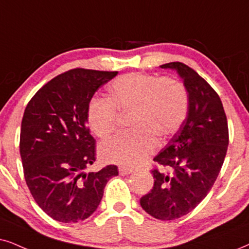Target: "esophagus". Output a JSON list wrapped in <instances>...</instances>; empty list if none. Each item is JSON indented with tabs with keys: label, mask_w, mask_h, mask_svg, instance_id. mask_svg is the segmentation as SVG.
I'll use <instances>...</instances> for the list:
<instances>
[{
	"label": "esophagus",
	"mask_w": 249,
	"mask_h": 249,
	"mask_svg": "<svg viewBox=\"0 0 249 249\" xmlns=\"http://www.w3.org/2000/svg\"><path fill=\"white\" fill-rule=\"evenodd\" d=\"M118 170H119V175L121 176H126L133 172V169L127 168V166H119Z\"/></svg>",
	"instance_id": "1"
}]
</instances>
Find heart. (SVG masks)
I'll use <instances>...</instances> for the list:
<instances>
[{
	"instance_id": "1",
	"label": "heart",
	"mask_w": 249,
	"mask_h": 249,
	"mask_svg": "<svg viewBox=\"0 0 249 249\" xmlns=\"http://www.w3.org/2000/svg\"><path fill=\"white\" fill-rule=\"evenodd\" d=\"M187 110V92L178 80L131 72L112 81L109 99L90 100L87 123L96 137L105 139L117 128L118 115H130L131 132L103 141L99 152L103 161L131 166L154 152L156 138L176 133Z\"/></svg>"
}]
</instances>
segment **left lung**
I'll list each match as a JSON object with an SVG mask.
<instances>
[{
  "label": "left lung",
  "mask_w": 249,
  "mask_h": 249,
  "mask_svg": "<svg viewBox=\"0 0 249 249\" xmlns=\"http://www.w3.org/2000/svg\"><path fill=\"white\" fill-rule=\"evenodd\" d=\"M178 72L188 93L187 117L154 157V186L140 199L144 212L161 221L191 213L212 190L229 146L228 119L213 88L180 62L161 65Z\"/></svg>",
  "instance_id": "left-lung-1"
}]
</instances>
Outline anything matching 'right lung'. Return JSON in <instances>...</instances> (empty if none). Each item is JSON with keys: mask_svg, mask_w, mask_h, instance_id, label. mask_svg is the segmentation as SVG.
Listing matches in <instances>:
<instances>
[{"mask_svg": "<svg viewBox=\"0 0 249 249\" xmlns=\"http://www.w3.org/2000/svg\"><path fill=\"white\" fill-rule=\"evenodd\" d=\"M117 71L72 69L48 81L25 109L19 150L24 177L37 206L55 221L77 223L95 212L116 165L85 172L96 160L87 126L94 93Z\"/></svg>", "mask_w": 249, "mask_h": 249, "instance_id": "obj_1", "label": "right lung"}]
</instances>
